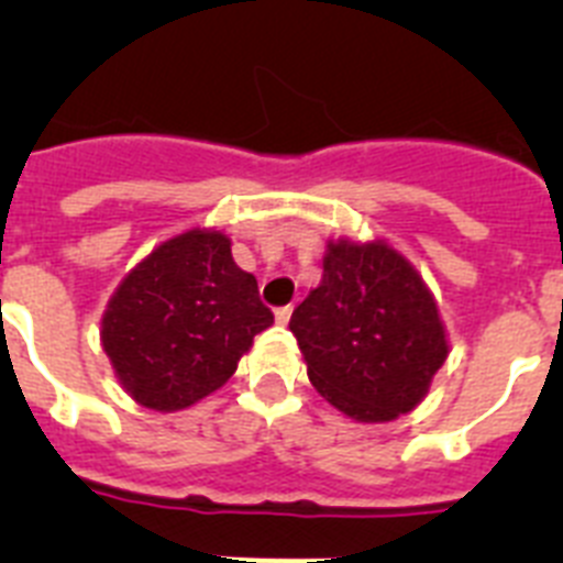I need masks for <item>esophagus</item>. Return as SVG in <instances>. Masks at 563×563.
Instances as JSON below:
<instances>
[{"instance_id": "esophagus-1", "label": "esophagus", "mask_w": 563, "mask_h": 563, "mask_svg": "<svg viewBox=\"0 0 563 563\" xmlns=\"http://www.w3.org/2000/svg\"><path fill=\"white\" fill-rule=\"evenodd\" d=\"M290 316H292V307H290V305L278 307V310H276V324H282V327H285L287 321H290Z\"/></svg>"}]
</instances>
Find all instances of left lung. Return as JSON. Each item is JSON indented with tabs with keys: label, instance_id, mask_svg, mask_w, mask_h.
Segmentation results:
<instances>
[{
	"label": "left lung",
	"instance_id": "1",
	"mask_svg": "<svg viewBox=\"0 0 563 563\" xmlns=\"http://www.w3.org/2000/svg\"><path fill=\"white\" fill-rule=\"evenodd\" d=\"M290 330L318 395L357 422L415 409L449 357L434 296L386 242H327L321 285Z\"/></svg>",
	"mask_w": 563,
	"mask_h": 563
}]
</instances>
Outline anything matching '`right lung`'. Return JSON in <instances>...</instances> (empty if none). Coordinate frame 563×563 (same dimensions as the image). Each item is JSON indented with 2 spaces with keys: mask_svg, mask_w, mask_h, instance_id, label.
<instances>
[{
  "mask_svg": "<svg viewBox=\"0 0 563 563\" xmlns=\"http://www.w3.org/2000/svg\"><path fill=\"white\" fill-rule=\"evenodd\" d=\"M273 324L256 278L236 267L231 239H168L109 298L101 341L123 389L154 411H180L217 391Z\"/></svg>",
  "mask_w": 563,
  "mask_h": 563,
  "instance_id": "right-lung-1",
  "label": "right lung"
}]
</instances>
